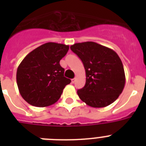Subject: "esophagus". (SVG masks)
<instances>
[{"label":"esophagus","instance_id":"34e87169","mask_svg":"<svg viewBox=\"0 0 146 146\" xmlns=\"http://www.w3.org/2000/svg\"><path fill=\"white\" fill-rule=\"evenodd\" d=\"M76 81V79L75 78H73V79H72V83H74V82Z\"/></svg>","mask_w":146,"mask_h":146}]
</instances>
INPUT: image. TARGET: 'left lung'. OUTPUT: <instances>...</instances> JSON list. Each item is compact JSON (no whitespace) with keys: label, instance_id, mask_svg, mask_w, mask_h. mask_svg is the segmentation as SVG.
Wrapping results in <instances>:
<instances>
[{"label":"left lung","instance_id":"1","mask_svg":"<svg viewBox=\"0 0 146 146\" xmlns=\"http://www.w3.org/2000/svg\"><path fill=\"white\" fill-rule=\"evenodd\" d=\"M70 48L86 69V85L77 91L80 99L92 108H104L114 102L123 91L126 81L118 54L94 42L76 43Z\"/></svg>","mask_w":146,"mask_h":146}]
</instances>
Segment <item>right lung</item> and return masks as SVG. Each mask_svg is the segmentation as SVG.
Returning <instances> with one entry per match:
<instances>
[{
    "instance_id": "right-lung-1",
    "label": "right lung",
    "mask_w": 146,
    "mask_h": 146,
    "mask_svg": "<svg viewBox=\"0 0 146 146\" xmlns=\"http://www.w3.org/2000/svg\"><path fill=\"white\" fill-rule=\"evenodd\" d=\"M69 45L47 42L28 53L17 71V83L22 97L35 107H47L60 99L71 80L64 76L60 60Z\"/></svg>"
}]
</instances>
